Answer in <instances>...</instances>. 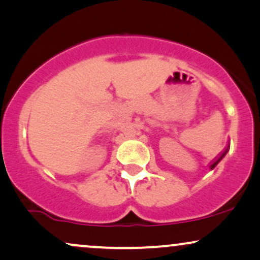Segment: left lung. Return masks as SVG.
I'll return each instance as SVG.
<instances>
[{
    "instance_id": "obj_1",
    "label": "left lung",
    "mask_w": 260,
    "mask_h": 260,
    "mask_svg": "<svg viewBox=\"0 0 260 260\" xmlns=\"http://www.w3.org/2000/svg\"><path fill=\"white\" fill-rule=\"evenodd\" d=\"M226 152H228V150H225V152H224V154H223V155H221V156H220V157H219V158H218V160H217V161H215V162H213V164H212V165H211V170H213V168L215 167V166H217L218 164H219V162H220V160H221V158H223V157H224V156H225V154H226Z\"/></svg>"
}]
</instances>
